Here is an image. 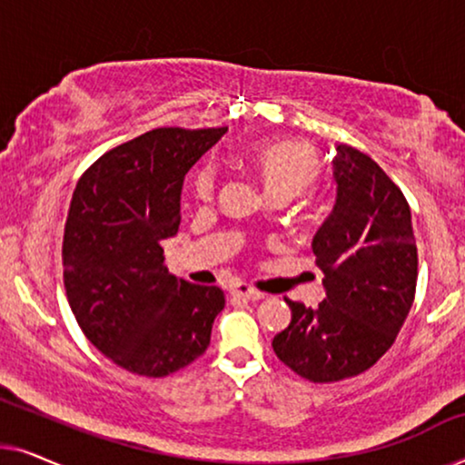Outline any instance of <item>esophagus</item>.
Listing matches in <instances>:
<instances>
[{"mask_svg": "<svg viewBox=\"0 0 465 465\" xmlns=\"http://www.w3.org/2000/svg\"><path fill=\"white\" fill-rule=\"evenodd\" d=\"M231 294L232 296H241V298H247V301H260V298H264V292H260L256 288H252L250 283H234L231 288Z\"/></svg>", "mask_w": 465, "mask_h": 465, "instance_id": "34e87169", "label": "esophagus"}]
</instances>
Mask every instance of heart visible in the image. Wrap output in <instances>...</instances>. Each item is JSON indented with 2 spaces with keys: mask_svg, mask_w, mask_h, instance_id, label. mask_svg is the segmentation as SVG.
Listing matches in <instances>:
<instances>
[{
  "mask_svg": "<svg viewBox=\"0 0 465 465\" xmlns=\"http://www.w3.org/2000/svg\"><path fill=\"white\" fill-rule=\"evenodd\" d=\"M247 164L262 182L271 199H292L320 180L322 161L313 145L301 139H272L253 145ZM193 193L199 201H212L215 193L213 167H201L193 177Z\"/></svg>",
  "mask_w": 465,
  "mask_h": 465,
  "instance_id": "1",
  "label": "heart"
}]
</instances>
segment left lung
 I'll list each match as a JSON object with an SVG mask.
<instances>
[{"instance_id":"1","label":"left lung","mask_w":465,"mask_h":465,"mask_svg":"<svg viewBox=\"0 0 465 465\" xmlns=\"http://www.w3.org/2000/svg\"><path fill=\"white\" fill-rule=\"evenodd\" d=\"M336 205L313 237L326 298H285L290 326L272 339L285 366L313 383L361 374L393 345L415 301L417 243L402 190L364 152L336 145Z\"/></svg>"}]
</instances>
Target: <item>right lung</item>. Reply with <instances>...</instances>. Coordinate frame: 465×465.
I'll use <instances>...</instances> for the list:
<instances>
[{
	"instance_id": "add662e5",
	"label": "right lung",
	"mask_w": 465,
	"mask_h": 465,
	"mask_svg": "<svg viewBox=\"0 0 465 465\" xmlns=\"http://www.w3.org/2000/svg\"><path fill=\"white\" fill-rule=\"evenodd\" d=\"M228 129L164 126L105 152L80 177L63 234V283L82 332L139 377H167L205 353L218 285L169 275L161 241L180 228L190 167Z\"/></svg>"
}]
</instances>
